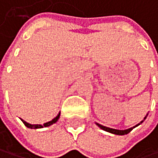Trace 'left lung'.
<instances>
[{
	"label": "left lung",
	"instance_id": "obj_1",
	"mask_svg": "<svg viewBox=\"0 0 158 158\" xmlns=\"http://www.w3.org/2000/svg\"><path fill=\"white\" fill-rule=\"evenodd\" d=\"M146 118L147 116H145V118L144 119H146ZM143 122V120H142L140 123H142ZM139 123V124H140ZM97 125H98L101 129H103V130H105V131H107V132H110V133H113V134H115V135H125V134H128L129 132H130L133 128H135L136 126H138L139 124H137V125H135V126H133V127H131V128H128V129H125V130H118V129H114V128H110V127H106V126H103V125H101V124H98V123H96Z\"/></svg>",
	"mask_w": 158,
	"mask_h": 158
}]
</instances>
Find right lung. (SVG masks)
I'll list each match as a JSON object with an SVG mask.
<instances>
[{
  "label": "right lung",
  "instance_id": "add662e5",
  "mask_svg": "<svg viewBox=\"0 0 158 158\" xmlns=\"http://www.w3.org/2000/svg\"><path fill=\"white\" fill-rule=\"evenodd\" d=\"M59 118H60V114H58L56 118H54L52 120H50V121H48V122H45V123H44V125H40V124H30V123H28V122H26V121H24V120H22V119H21V120L23 121V123L25 124V126H27L28 128L37 129V128H43V127H47V126L52 125L53 123H55V122L59 119Z\"/></svg>",
  "mask_w": 158,
  "mask_h": 158
}]
</instances>
